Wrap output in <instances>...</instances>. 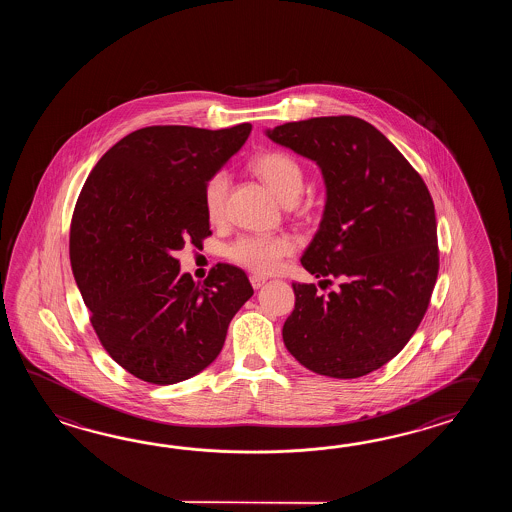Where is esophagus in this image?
<instances>
[{
	"mask_svg": "<svg viewBox=\"0 0 512 512\" xmlns=\"http://www.w3.org/2000/svg\"><path fill=\"white\" fill-rule=\"evenodd\" d=\"M251 283L254 289H261L265 283H267V278H263V276H258V274H254L251 276Z\"/></svg>",
	"mask_w": 512,
	"mask_h": 512,
	"instance_id": "34e87169",
	"label": "esophagus"
}]
</instances>
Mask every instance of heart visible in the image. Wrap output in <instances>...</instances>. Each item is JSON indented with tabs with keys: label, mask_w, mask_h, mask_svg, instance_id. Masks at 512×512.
Wrapping results in <instances>:
<instances>
[{
	"label": "heart",
	"mask_w": 512,
	"mask_h": 512,
	"mask_svg": "<svg viewBox=\"0 0 512 512\" xmlns=\"http://www.w3.org/2000/svg\"><path fill=\"white\" fill-rule=\"evenodd\" d=\"M252 172L260 177L265 186L282 203L296 201L304 188V174L300 164L291 155L269 152L258 155L252 161ZM230 179L227 172H216L208 177L203 188V205L210 221H218L225 212V201L229 192ZM294 252V241L289 236H241L227 247V258L258 274L278 271L283 258Z\"/></svg>",
	"instance_id": "heart-1"
}]
</instances>
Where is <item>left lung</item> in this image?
Here are the masks:
<instances>
[{"mask_svg": "<svg viewBox=\"0 0 512 512\" xmlns=\"http://www.w3.org/2000/svg\"><path fill=\"white\" fill-rule=\"evenodd\" d=\"M315 161L326 185L320 227L302 265L320 283H293L283 344L307 370L357 379L406 346L434 291L439 252L434 201L421 175L370 122L316 117L265 131Z\"/></svg>", "mask_w": 512, "mask_h": 512, "instance_id": "8db88e82", "label": "left lung"}]
</instances>
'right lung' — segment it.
<instances>
[{
    "label": "right lung",
    "mask_w": 512,
    "mask_h": 512,
    "mask_svg": "<svg viewBox=\"0 0 512 512\" xmlns=\"http://www.w3.org/2000/svg\"><path fill=\"white\" fill-rule=\"evenodd\" d=\"M251 130L245 122L133 131L102 155L80 192L73 274L102 346L141 381L177 384L208 368L254 294L240 267L218 263L199 283L175 258L212 234L203 188Z\"/></svg>",
    "instance_id": "right-lung-1"
}]
</instances>
